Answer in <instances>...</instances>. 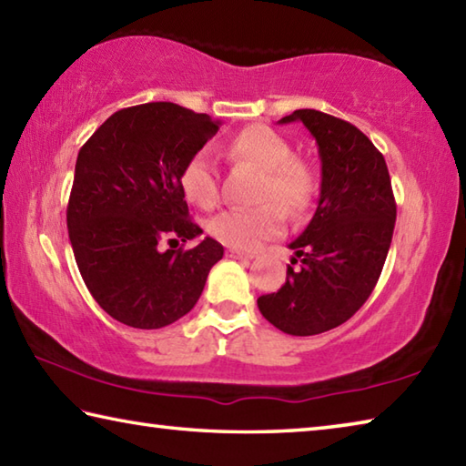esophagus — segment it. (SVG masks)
Listing matches in <instances>:
<instances>
[{
	"mask_svg": "<svg viewBox=\"0 0 466 466\" xmlns=\"http://www.w3.org/2000/svg\"><path fill=\"white\" fill-rule=\"evenodd\" d=\"M226 255L230 257V258H242V260H250V258H255V252H250V250H242V248H236V247L226 248Z\"/></svg>",
	"mask_w": 466,
	"mask_h": 466,
	"instance_id": "obj_1",
	"label": "esophagus"
}]
</instances>
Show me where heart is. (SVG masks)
Returning <instances> with one entry per match:
<instances>
[{"mask_svg": "<svg viewBox=\"0 0 466 466\" xmlns=\"http://www.w3.org/2000/svg\"><path fill=\"white\" fill-rule=\"evenodd\" d=\"M224 155L232 163L260 171L252 209H226L209 222V232L236 248H255L262 240L283 232L284 208L291 218L309 209L316 196V175L308 160L293 157V148L281 134L267 126H248L226 142ZM181 189L193 206L211 209L219 199V177L209 150H198L181 171Z\"/></svg>", "mask_w": 466, "mask_h": 466, "instance_id": "obj_1", "label": "heart"}]
</instances>
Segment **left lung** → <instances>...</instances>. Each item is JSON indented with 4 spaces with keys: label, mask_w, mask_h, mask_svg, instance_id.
I'll return each instance as SVG.
<instances>
[{
    "label": "left lung",
    "mask_w": 466,
    "mask_h": 466,
    "mask_svg": "<svg viewBox=\"0 0 466 466\" xmlns=\"http://www.w3.org/2000/svg\"><path fill=\"white\" fill-rule=\"evenodd\" d=\"M303 122L318 142L321 187L316 214L298 240L287 281L260 295L258 309L291 336H314L344 324L369 299L391 247L397 206L387 163L350 122L318 109L279 120Z\"/></svg>",
    "instance_id": "8db88e82"
}]
</instances>
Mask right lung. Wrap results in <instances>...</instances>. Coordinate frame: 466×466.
Listing matches in <instances>:
<instances>
[{
    "label": "right lung",
    "mask_w": 466,
    "mask_h": 466,
    "mask_svg": "<svg viewBox=\"0 0 466 466\" xmlns=\"http://www.w3.org/2000/svg\"><path fill=\"white\" fill-rule=\"evenodd\" d=\"M218 128L208 114L152 101L109 116L79 150L66 206L73 255L93 299L126 326L157 329L189 314L224 257L214 238L171 247L204 232L179 177Z\"/></svg>",
    "instance_id": "obj_1"
}]
</instances>
